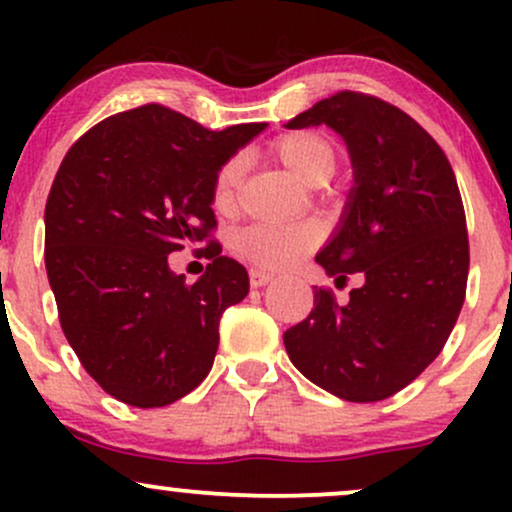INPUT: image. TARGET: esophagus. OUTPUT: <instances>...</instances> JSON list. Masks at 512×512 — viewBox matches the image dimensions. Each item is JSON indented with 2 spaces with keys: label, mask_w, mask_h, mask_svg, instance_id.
Wrapping results in <instances>:
<instances>
[{
  "label": "esophagus",
  "mask_w": 512,
  "mask_h": 512,
  "mask_svg": "<svg viewBox=\"0 0 512 512\" xmlns=\"http://www.w3.org/2000/svg\"><path fill=\"white\" fill-rule=\"evenodd\" d=\"M269 281H272V274H269V272H262V269H257V267L250 269V284L255 286V289H260V286H267Z\"/></svg>",
  "instance_id": "1"
}]
</instances>
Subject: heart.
Returning a JSON list of instances; mask_svg holds the SVG:
<instances>
[{
	"label": "heart",
	"mask_w": 512,
	"mask_h": 512,
	"mask_svg": "<svg viewBox=\"0 0 512 512\" xmlns=\"http://www.w3.org/2000/svg\"><path fill=\"white\" fill-rule=\"evenodd\" d=\"M274 156L293 170L298 178L308 185H325L337 170V149L327 137L317 132H291L274 142ZM245 173L243 156H231L216 170L211 182V204L221 214L236 211L240 180ZM320 243V231L308 223H252V226L238 231L231 240V248L245 262L255 264L257 269H289L298 262L305 252H310Z\"/></svg>",
	"instance_id": "heart-1"
}]
</instances>
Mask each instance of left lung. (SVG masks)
<instances>
[{
    "label": "left lung",
    "instance_id": "8db88e82",
    "mask_svg": "<svg viewBox=\"0 0 512 512\" xmlns=\"http://www.w3.org/2000/svg\"><path fill=\"white\" fill-rule=\"evenodd\" d=\"M327 125L346 142L354 187L315 262L363 286L339 305L315 286V308L284 332L291 363L346 399L380 402L431 366L464 303L469 238L448 156L414 117L358 91H339L289 129Z\"/></svg>",
    "mask_w": 512,
    "mask_h": 512
}]
</instances>
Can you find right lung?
Wrapping results in <instances>:
<instances>
[{"label": "right lung", "instance_id": "obj_1", "mask_svg": "<svg viewBox=\"0 0 512 512\" xmlns=\"http://www.w3.org/2000/svg\"><path fill=\"white\" fill-rule=\"evenodd\" d=\"M264 127L211 132L149 103L105 117L64 156L45 204V269L64 337L110 397L166 407L209 375L248 272L211 240L207 272L185 284L168 255L211 236L216 170Z\"/></svg>", "mask_w": 512, "mask_h": 512}]
</instances>
